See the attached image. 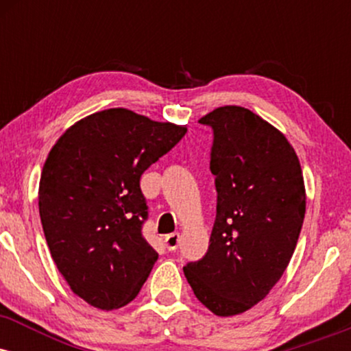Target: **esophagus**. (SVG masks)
<instances>
[{
	"instance_id": "obj_1",
	"label": "esophagus",
	"mask_w": 351,
	"mask_h": 351,
	"mask_svg": "<svg viewBox=\"0 0 351 351\" xmlns=\"http://www.w3.org/2000/svg\"><path fill=\"white\" fill-rule=\"evenodd\" d=\"M165 245H167L168 251H176L180 245V234L178 232H173V234H168L165 237Z\"/></svg>"
}]
</instances>
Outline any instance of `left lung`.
Returning <instances> with one entry per match:
<instances>
[{
  "label": "left lung",
  "instance_id": "1",
  "mask_svg": "<svg viewBox=\"0 0 351 351\" xmlns=\"http://www.w3.org/2000/svg\"><path fill=\"white\" fill-rule=\"evenodd\" d=\"M199 123L213 130L216 219L206 254L183 272L204 307L237 315L287 269L305 216L304 176L287 138L247 108L219 107Z\"/></svg>",
  "mask_w": 351,
  "mask_h": 351
}]
</instances>
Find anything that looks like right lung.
Wrapping results in <instances>:
<instances>
[{"instance_id":"right-lung-1","label":"right lung","mask_w":351,"mask_h":351,"mask_svg":"<svg viewBox=\"0 0 351 351\" xmlns=\"http://www.w3.org/2000/svg\"><path fill=\"white\" fill-rule=\"evenodd\" d=\"M186 134L127 108L72 125L52 147L39 181V216L71 291L102 310L138 295L158 252L142 234L148 206L140 178Z\"/></svg>"}]
</instances>
